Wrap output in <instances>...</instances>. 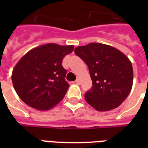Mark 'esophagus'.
Listing matches in <instances>:
<instances>
[{"instance_id": "obj_1", "label": "esophagus", "mask_w": 148, "mask_h": 148, "mask_svg": "<svg viewBox=\"0 0 148 148\" xmlns=\"http://www.w3.org/2000/svg\"><path fill=\"white\" fill-rule=\"evenodd\" d=\"M75 83H76L77 84H80V83H81L80 79H79V78H77L76 81H75Z\"/></svg>"}]
</instances>
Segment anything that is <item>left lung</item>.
<instances>
[{"mask_svg": "<svg viewBox=\"0 0 148 148\" xmlns=\"http://www.w3.org/2000/svg\"><path fill=\"white\" fill-rule=\"evenodd\" d=\"M76 56L87 64L92 82L85 100L98 111L118 108L131 91L133 70L129 58L112 46L90 43L77 47Z\"/></svg>", "mask_w": 148, "mask_h": 148, "instance_id": "1", "label": "left lung"}]
</instances>
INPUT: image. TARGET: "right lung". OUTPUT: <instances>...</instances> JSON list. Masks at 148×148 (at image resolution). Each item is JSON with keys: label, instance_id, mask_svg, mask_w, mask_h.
<instances>
[{"label": "right lung", "instance_id": "add662e5", "mask_svg": "<svg viewBox=\"0 0 148 148\" xmlns=\"http://www.w3.org/2000/svg\"><path fill=\"white\" fill-rule=\"evenodd\" d=\"M73 45L46 44L27 52L12 73L13 87L23 102L38 110H48L64 99L69 87L62 60Z\"/></svg>", "mask_w": 148, "mask_h": 148}]
</instances>
